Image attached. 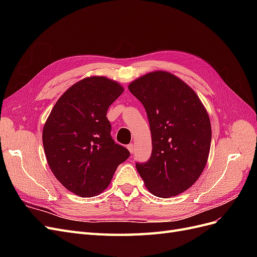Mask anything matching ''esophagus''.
<instances>
[{
	"label": "esophagus",
	"mask_w": 257,
	"mask_h": 257,
	"mask_svg": "<svg viewBox=\"0 0 257 257\" xmlns=\"http://www.w3.org/2000/svg\"><path fill=\"white\" fill-rule=\"evenodd\" d=\"M127 149H128V151L133 154L134 153V145L133 144H130V145H127Z\"/></svg>",
	"instance_id": "esophagus-1"
}]
</instances>
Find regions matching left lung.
Masks as SVG:
<instances>
[{
  "mask_svg": "<svg viewBox=\"0 0 257 257\" xmlns=\"http://www.w3.org/2000/svg\"><path fill=\"white\" fill-rule=\"evenodd\" d=\"M145 107L152 152L136 169L153 195L167 198L188 190L207 164L211 125L200 99L167 72L147 74L128 85Z\"/></svg>",
  "mask_w": 257,
  "mask_h": 257,
  "instance_id": "left-lung-1",
  "label": "left lung"
}]
</instances>
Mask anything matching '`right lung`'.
<instances>
[{"label":"right lung","instance_id":"1","mask_svg":"<svg viewBox=\"0 0 257 257\" xmlns=\"http://www.w3.org/2000/svg\"><path fill=\"white\" fill-rule=\"evenodd\" d=\"M123 92L105 77H90L72 85L52 108L43 130L48 165L65 188L92 197L109 185L130 151L112 139L106 113Z\"/></svg>","mask_w":257,"mask_h":257}]
</instances>
